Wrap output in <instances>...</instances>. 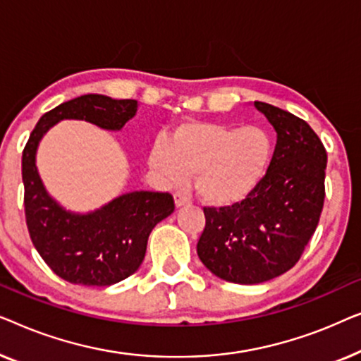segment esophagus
I'll return each instance as SVG.
<instances>
[{"instance_id": "1", "label": "esophagus", "mask_w": 361, "mask_h": 361, "mask_svg": "<svg viewBox=\"0 0 361 361\" xmlns=\"http://www.w3.org/2000/svg\"><path fill=\"white\" fill-rule=\"evenodd\" d=\"M173 200H175V206H176V207H183V206L191 204L190 197H186L185 195H181V192H175Z\"/></svg>"}]
</instances>
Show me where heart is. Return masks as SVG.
I'll list each match as a JSON object with an SVG mask.
<instances>
[{"label":"heart","mask_w":361,"mask_h":361,"mask_svg":"<svg viewBox=\"0 0 361 361\" xmlns=\"http://www.w3.org/2000/svg\"><path fill=\"white\" fill-rule=\"evenodd\" d=\"M273 140L260 126L186 123L160 137L149 154L155 175L178 185L195 173V190L207 204L231 206L247 200L265 180Z\"/></svg>","instance_id":"obj_1"}]
</instances>
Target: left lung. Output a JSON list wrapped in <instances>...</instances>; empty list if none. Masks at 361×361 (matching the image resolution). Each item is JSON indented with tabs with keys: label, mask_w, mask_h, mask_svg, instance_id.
<instances>
[{
	"label": "left lung",
	"mask_w": 361,
	"mask_h": 361,
	"mask_svg": "<svg viewBox=\"0 0 361 361\" xmlns=\"http://www.w3.org/2000/svg\"><path fill=\"white\" fill-rule=\"evenodd\" d=\"M253 106L276 132L270 169L257 191L226 207H204L197 257L212 275L258 284L286 273L316 231L324 206L327 152L306 121L276 106Z\"/></svg>",
	"instance_id": "left-lung-1"
}]
</instances>
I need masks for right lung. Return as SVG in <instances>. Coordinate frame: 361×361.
Returning <instances> with one entry per match:
<instances>
[{"label":"right lung","mask_w":361,"mask_h":361,"mask_svg":"<svg viewBox=\"0 0 361 361\" xmlns=\"http://www.w3.org/2000/svg\"><path fill=\"white\" fill-rule=\"evenodd\" d=\"M135 99L83 94L39 119L23 152L24 207L30 240L55 275L85 286H109L139 270L154 227L175 211L169 192L130 191L98 209L77 212L60 204L37 169L42 137L60 121H85L121 130L137 114Z\"/></svg>","instance_id":"1"}]
</instances>
